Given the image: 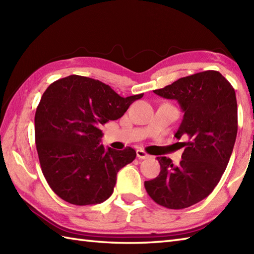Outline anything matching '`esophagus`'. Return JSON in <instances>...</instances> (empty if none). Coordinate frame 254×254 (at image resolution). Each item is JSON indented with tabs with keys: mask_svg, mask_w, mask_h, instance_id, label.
I'll use <instances>...</instances> for the list:
<instances>
[{
	"mask_svg": "<svg viewBox=\"0 0 254 254\" xmlns=\"http://www.w3.org/2000/svg\"><path fill=\"white\" fill-rule=\"evenodd\" d=\"M136 156H137L139 159H147V158L150 157V156L147 153H145L144 150L141 149V148L136 150Z\"/></svg>",
	"mask_w": 254,
	"mask_h": 254,
	"instance_id": "esophagus-1",
	"label": "esophagus"
}]
</instances>
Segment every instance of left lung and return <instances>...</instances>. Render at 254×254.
I'll use <instances>...</instances> for the list:
<instances>
[{
	"instance_id": "8db88e82",
	"label": "left lung",
	"mask_w": 254,
	"mask_h": 254,
	"mask_svg": "<svg viewBox=\"0 0 254 254\" xmlns=\"http://www.w3.org/2000/svg\"><path fill=\"white\" fill-rule=\"evenodd\" d=\"M154 93L177 100L185 112L175 136L186 148L178 166L157 157L159 175L144 186L161 206L186 208L213 192L228 165L238 130L236 93L217 71L179 78Z\"/></svg>"
}]
</instances>
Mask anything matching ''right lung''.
<instances>
[{
	"label": "right lung",
	"instance_id": "1",
	"mask_svg": "<svg viewBox=\"0 0 254 254\" xmlns=\"http://www.w3.org/2000/svg\"><path fill=\"white\" fill-rule=\"evenodd\" d=\"M143 95L123 98L109 85L78 75L47 88L35 115L36 147L42 174L58 196L74 205L110 197L119 170L136 153L131 147L106 149L99 144L100 127L121 118Z\"/></svg>",
	"mask_w": 254,
	"mask_h": 254
}]
</instances>
